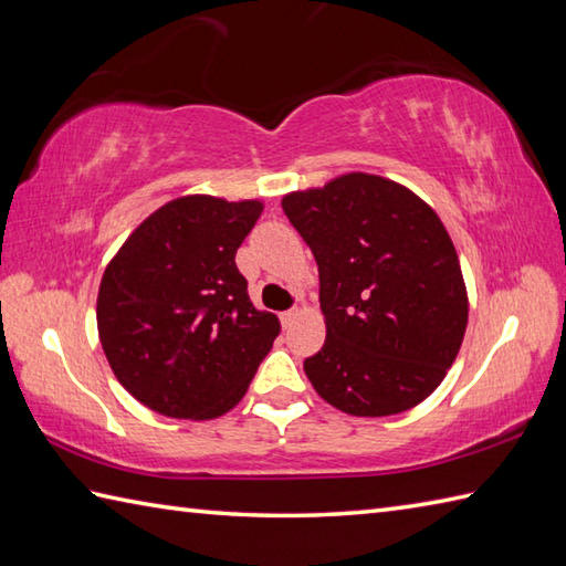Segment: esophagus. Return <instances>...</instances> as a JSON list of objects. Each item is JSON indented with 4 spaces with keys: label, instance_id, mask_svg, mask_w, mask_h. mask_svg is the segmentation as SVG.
Masks as SVG:
<instances>
[{
    "label": "esophagus",
    "instance_id": "obj_1",
    "mask_svg": "<svg viewBox=\"0 0 566 566\" xmlns=\"http://www.w3.org/2000/svg\"><path fill=\"white\" fill-rule=\"evenodd\" d=\"M296 318H298V308H290V311H284V314H282L284 326H292Z\"/></svg>",
    "mask_w": 566,
    "mask_h": 566
}]
</instances>
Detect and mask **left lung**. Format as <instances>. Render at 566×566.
Masks as SVG:
<instances>
[{
    "label": "left lung",
    "instance_id": "1",
    "mask_svg": "<svg viewBox=\"0 0 566 566\" xmlns=\"http://www.w3.org/2000/svg\"><path fill=\"white\" fill-rule=\"evenodd\" d=\"M318 264L326 343L304 359L323 401L350 416L408 411L440 387L467 331L460 260L411 189L350 172L282 199Z\"/></svg>",
    "mask_w": 566,
    "mask_h": 566
}]
</instances>
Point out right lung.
I'll list each match as a JSON object with an SVG mask.
<instances>
[{"instance_id": "obj_1", "label": "right lung", "mask_w": 566, "mask_h": 566, "mask_svg": "<svg viewBox=\"0 0 566 566\" xmlns=\"http://www.w3.org/2000/svg\"><path fill=\"white\" fill-rule=\"evenodd\" d=\"M262 201L191 195L150 213L106 264L97 296L104 355L155 413L219 418L243 399L280 318L248 296L235 252Z\"/></svg>"}]
</instances>
